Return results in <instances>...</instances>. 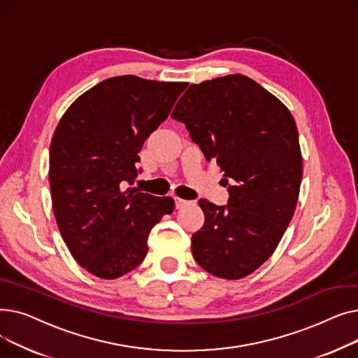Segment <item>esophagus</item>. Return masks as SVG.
Returning a JSON list of instances; mask_svg holds the SVG:
<instances>
[{
	"instance_id": "esophagus-1",
	"label": "esophagus",
	"mask_w": 358,
	"mask_h": 358,
	"mask_svg": "<svg viewBox=\"0 0 358 358\" xmlns=\"http://www.w3.org/2000/svg\"><path fill=\"white\" fill-rule=\"evenodd\" d=\"M187 204H189V201H187V200H182V199H178V197L176 199V209H181Z\"/></svg>"
}]
</instances>
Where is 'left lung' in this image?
<instances>
[{
    "label": "left lung",
    "mask_w": 358,
    "mask_h": 358,
    "mask_svg": "<svg viewBox=\"0 0 358 358\" xmlns=\"http://www.w3.org/2000/svg\"><path fill=\"white\" fill-rule=\"evenodd\" d=\"M173 119L223 171L228 204L200 199L192 252L208 273L238 280L271 257L294 215L303 165L289 108L245 75L192 84Z\"/></svg>",
    "instance_id": "8db88e82"
}]
</instances>
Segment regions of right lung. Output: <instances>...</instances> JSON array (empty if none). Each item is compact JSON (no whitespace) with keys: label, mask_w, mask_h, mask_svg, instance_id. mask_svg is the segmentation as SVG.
Here are the masks:
<instances>
[{"label":"right lung","mask_w":358,"mask_h":358,"mask_svg":"<svg viewBox=\"0 0 358 358\" xmlns=\"http://www.w3.org/2000/svg\"><path fill=\"white\" fill-rule=\"evenodd\" d=\"M187 85L113 77L75 100L56 127L49 150L52 208L69 252L88 273L111 280L136 268L150 229L173 213L171 197L131 185L143 142Z\"/></svg>","instance_id":"right-lung-1"}]
</instances>
